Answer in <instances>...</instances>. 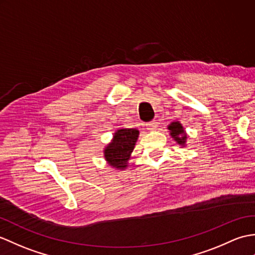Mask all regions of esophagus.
Segmentation results:
<instances>
[{"instance_id":"34e87169","label":"esophagus","mask_w":255,"mask_h":255,"mask_svg":"<svg viewBox=\"0 0 255 255\" xmlns=\"http://www.w3.org/2000/svg\"><path fill=\"white\" fill-rule=\"evenodd\" d=\"M146 127H147V129H149V130H155L157 128V123L155 121L147 123L146 124Z\"/></svg>"}]
</instances>
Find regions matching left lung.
<instances>
[{"mask_svg":"<svg viewBox=\"0 0 255 255\" xmlns=\"http://www.w3.org/2000/svg\"><path fill=\"white\" fill-rule=\"evenodd\" d=\"M168 129L170 130V134L171 137H174L175 140L178 142L179 144H185L186 141V134L185 131H183V128L180 125L178 122L171 123L168 126Z\"/></svg>","mask_w":255,"mask_h":255,"instance_id":"left-lung-1","label":"left lung"}]
</instances>
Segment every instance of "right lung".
Here are the masks:
<instances>
[{"label": "right lung", "instance_id": "obj_1", "mask_svg": "<svg viewBox=\"0 0 255 255\" xmlns=\"http://www.w3.org/2000/svg\"><path fill=\"white\" fill-rule=\"evenodd\" d=\"M139 131L135 129H120L115 132L113 141L104 151L106 161L113 167L125 168L127 161L138 139Z\"/></svg>", "mask_w": 255, "mask_h": 255}]
</instances>
